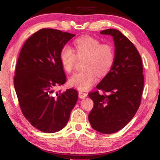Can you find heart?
I'll return each instance as SVG.
<instances>
[{
    "mask_svg": "<svg viewBox=\"0 0 160 160\" xmlns=\"http://www.w3.org/2000/svg\"><path fill=\"white\" fill-rule=\"evenodd\" d=\"M73 83L76 85L78 89H84L85 88H88L89 86V83L88 82H87V79L84 74H78V75H76L73 78Z\"/></svg>",
    "mask_w": 160,
    "mask_h": 160,
    "instance_id": "heart-1",
    "label": "heart"
}]
</instances>
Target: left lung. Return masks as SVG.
I'll return each instance as SVG.
<instances>
[{
  "instance_id": "obj_1",
  "label": "left lung",
  "mask_w": 160,
  "mask_h": 160,
  "mask_svg": "<svg viewBox=\"0 0 160 160\" xmlns=\"http://www.w3.org/2000/svg\"><path fill=\"white\" fill-rule=\"evenodd\" d=\"M75 35L43 28L24 43L17 60L14 84L26 119L41 132L53 133L64 128L78 100L73 88L60 89L66 82L61 52Z\"/></svg>"
}]
</instances>
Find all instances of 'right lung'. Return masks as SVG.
Returning <instances> with one entry per match:
<instances>
[{
  "label": "right lung",
  "mask_w": 160,
  "mask_h": 160,
  "mask_svg": "<svg viewBox=\"0 0 160 160\" xmlns=\"http://www.w3.org/2000/svg\"><path fill=\"white\" fill-rule=\"evenodd\" d=\"M100 34L112 37L115 57L110 71L89 94L94 107L89 121L94 130L110 134L122 130L130 122L141 105L144 85L143 64L134 44L116 29Z\"/></svg>",
  "instance_id": "obj_1"
}]
</instances>
